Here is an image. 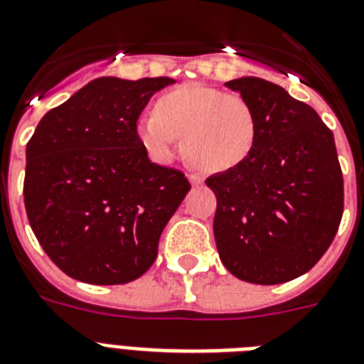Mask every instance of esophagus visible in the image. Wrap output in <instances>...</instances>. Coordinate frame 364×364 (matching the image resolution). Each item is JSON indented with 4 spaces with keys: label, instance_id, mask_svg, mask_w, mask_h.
<instances>
[{
    "label": "esophagus",
    "instance_id": "obj_1",
    "mask_svg": "<svg viewBox=\"0 0 364 364\" xmlns=\"http://www.w3.org/2000/svg\"><path fill=\"white\" fill-rule=\"evenodd\" d=\"M188 181H191L194 187H200V185H203V177H201L200 173H191V176H188Z\"/></svg>",
    "mask_w": 364,
    "mask_h": 364
}]
</instances>
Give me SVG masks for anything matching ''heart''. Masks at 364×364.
I'll use <instances>...</instances> for the list:
<instances>
[{"label": "heart", "mask_w": 364, "mask_h": 364, "mask_svg": "<svg viewBox=\"0 0 364 364\" xmlns=\"http://www.w3.org/2000/svg\"><path fill=\"white\" fill-rule=\"evenodd\" d=\"M155 112L136 120V136L157 161H168L181 139L183 157L201 172H228L244 163L257 139V118L239 94L183 85L155 100Z\"/></svg>", "instance_id": "b5f03b06"}]
</instances>
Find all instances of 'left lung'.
I'll list each match as a JSON object with an SVG mask.
<instances>
[{"instance_id":"1","label":"left lung","mask_w":364,"mask_h":364,"mask_svg":"<svg viewBox=\"0 0 364 364\" xmlns=\"http://www.w3.org/2000/svg\"><path fill=\"white\" fill-rule=\"evenodd\" d=\"M257 118L248 159L207 179L216 196L215 240L235 277L277 285L309 272L337 235L344 183L333 133L313 107L261 77H239Z\"/></svg>"}]
</instances>
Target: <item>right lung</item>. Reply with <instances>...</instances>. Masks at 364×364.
I'll return each mask as SVG.
<instances>
[{
    "label": "right lung",
    "mask_w": 364,
    "mask_h": 364,
    "mask_svg": "<svg viewBox=\"0 0 364 364\" xmlns=\"http://www.w3.org/2000/svg\"><path fill=\"white\" fill-rule=\"evenodd\" d=\"M170 77H97L46 112L26 149L23 201L48 257L73 279L122 285L157 259L191 183L151 163L136 120Z\"/></svg>",
    "instance_id": "obj_1"
}]
</instances>
